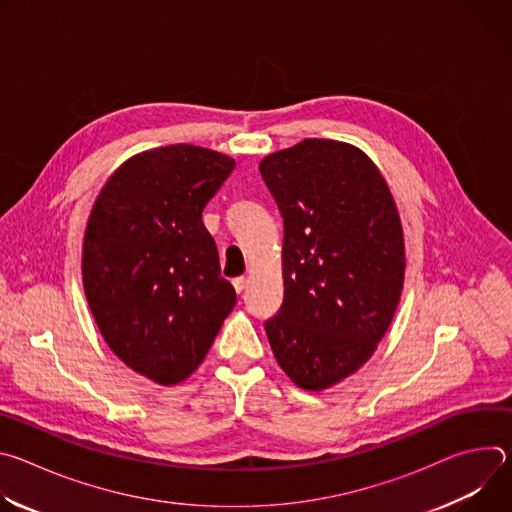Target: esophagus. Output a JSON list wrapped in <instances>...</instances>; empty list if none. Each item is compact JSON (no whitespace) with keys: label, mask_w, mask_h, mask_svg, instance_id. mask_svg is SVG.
Here are the masks:
<instances>
[{"label":"esophagus","mask_w":512,"mask_h":512,"mask_svg":"<svg viewBox=\"0 0 512 512\" xmlns=\"http://www.w3.org/2000/svg\"><path fill=\"white\" fill-rule=\"evenodd\" d=\"M247 283H249V279H247V277H235V279H233V285H235V291H237V294H243L245 287H247Z\"/></svg>","instance_id":"esophagus-1"}]
</instances>
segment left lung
Instances as JSON below:
<instances>
[{
	"label": "left lung",
	"instance_id": "obj_1",
	"mask_svg": "<svg viewBox=\"0 0 512 512\" xmlns=\"http://www.w3.org/2000/svg\"><path fill=\"white\" fill-rule=\"evenodd\" d=\"M259 172L283 216V304L265 332L283 373L322 391L371 358L395 316L401 218L379 168L350 143L304 139Z\"/></svg>",
	"mask_w": 512,
	"mask_h": 512
}]
</instances>
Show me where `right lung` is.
Listing matches in <instances>:
<instances>
[{"label": "right lung", "instance_id": "1", "mask_svg": "<svg viewBox=\"0 0 512 512\" xmlns=\"http://www.w3.org/2000/svg\"><path fill=\"white\" fill-rule=\"evenodd\" d=\"M235 160L176 143L129 158L107 180L83 243V285L109 348L160 385L188 379L237 304L221 277L206 202Z\"/></svg>", "mask_w": 512, "mask_h": 512}]
</instances>
